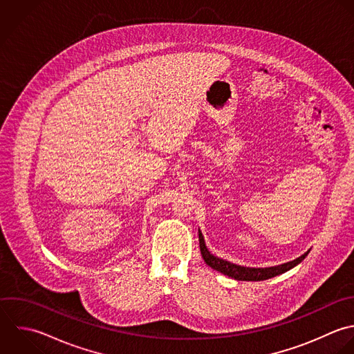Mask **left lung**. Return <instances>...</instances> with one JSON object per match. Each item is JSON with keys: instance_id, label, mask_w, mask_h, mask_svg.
Wrapping results in <instances>:
<instances>
[{"instance_id": "obj_1", "label": "left lung", "mask_w": 354, "mask_h": 354, "mask_svg": "<svg viewBox=\"0 0 354 354\" xmlns=\"http://www.w3.org/2000/svg\"><path fill=\"white\" fill-rule=\"evenodd\" d=\"M198 240H200V251H201L204 262L209 268H212L214 270L221 272L222 274L229 276V277H232L234 280H239V281H262V280H268V279L276 277L279 274H283V273L291 270L292 268H295L297 265H299L308 257V254L310 252V250H309L304 255H301L299 258H297V259H294L291 262H287V263L277 265V266H270V268H247V266H240V265L232 263V262H229L226 259L218 258L214 254H211L208 251L207 245H205L204 236H203V233L200 230H198Z\"/></svg>"}]
</instances>
